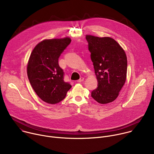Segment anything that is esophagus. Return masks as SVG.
I'll use <instances>...</instances> for the list:
<instances>
[{"mask_svg": "<svg viewBox=\"0 0 154 154\" xmlns=\"http://www.w3.org/2000/svg\"><path fill=\"white\" fill-rule=\"evenodd\" d=\"M84 80V78L83 77H81L79 80H77V82H79V83H80V82H83Z\"/></svg>", "mask_w": 154, "mask_h": 154, "instance_id": "obj_1", "label": "esophagus"}]
</instances>
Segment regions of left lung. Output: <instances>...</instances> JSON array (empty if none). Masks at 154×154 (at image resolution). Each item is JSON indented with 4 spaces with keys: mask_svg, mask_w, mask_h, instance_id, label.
<instances>
[{
    "mask_svg": "<svg viewBox=\"0 0 154 154\" xmlns=\"http://www.w3.org/2000/svg\"><path fill=\"white\" fill-rule=\"evenodd\" d=\"M86 39L98 82L91 96L99 103H110L118 97L126 80L125 52L112 38L86 35Z\"/></svg>",
    "mask_w": 154,
    "mask_h": 154,
    "instance_id": "obj_1",
    "label": "left lung"
}]
</instances>
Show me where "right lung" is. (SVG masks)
<instances>
[{
  "mask_svg": "<svg viewBox=\"0 0 154 154\" xmlns=\"http://www.w3.org/2000/svg\"><path fill=\"white\" fill-rule=\"evenodd\" d=\"M71 41L69 37L45 39L34 48L29 57L27 72L38 96L49 104L61 101L71 85L64 81L58 58Z\"/></svg>",
  "mask_w": 154,
  "mask_h": 154,
  "instance_id": "add662e5",
  "label": "right lung"
}]
</instances>
